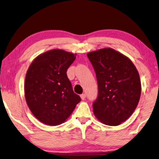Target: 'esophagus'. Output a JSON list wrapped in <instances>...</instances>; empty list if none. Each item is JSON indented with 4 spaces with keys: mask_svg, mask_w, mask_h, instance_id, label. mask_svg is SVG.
<instances>
[{
    "mask_svg": "<svg viewBox=\"0 0 159 159\" xmlns=\"http://www.w3.org/2000/svg\"><path fill=\"white\" fill-rule=\"evenodd\" d=\"M81 98L82 100H85L86 98V94H81Z\"/></svg>",
    "mask_w": 159,
    "mask_h": 159,
    "instance_id": "esophagus-1",
    "label": "esophagus"
}]
</instances>
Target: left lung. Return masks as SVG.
Here are the masks:
<instances>
[{
  "label": "left lung",
  "mask_w": 159,
  "mask_h": 159,
  "mask_svg": "<svg viewBox=\"0 0 159 159\" xmlns=\"http://www.w3.org/2000/svg\"><path fill=\"white\" fill-rule=\"evenodd\" d=\"M87 57L96 74L97 99L92 107L96 117L116 126L130 117L141 95V81L136 68L128 57L111 48L90 52Z\"/></svg>",
  "instance_id": "left-lung-1"
}]
</instances>
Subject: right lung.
Returning <instances> with one entry per match:
<instances>
[{
  "label": "right lung",
  "instance_id": "right-lung-1",
  "mask_svg": "<svg viewBox=\"0 0 159 159\" xmlns=\"http://www.w3.org/2000/svg\"><path fill=\"white\" fill-rule=\"evenodd\" d=\"M75 59V54L56 49L38 56L30 65L25 97L32 114L43 123L61 124L81 101L67 75Z\"/></svg>",
  "mask_w": 159,
  "mask_h": 159
}]
</instances>
